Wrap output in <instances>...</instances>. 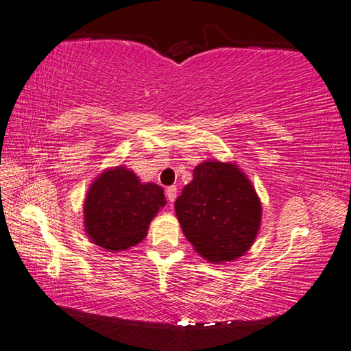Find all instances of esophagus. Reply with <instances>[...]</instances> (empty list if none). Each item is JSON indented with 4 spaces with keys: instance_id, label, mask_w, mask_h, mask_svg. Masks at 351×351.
I'll use <instances>...</instances> for the list:
<instances>
[{
    "instance_id": "1",
    "label": "esophagus",
    "mask_w": 351,
    "mask_h": 351,
    "mask_svg": "<svg viewBox=\"0 0 351 351\" xmlns=\"http://www.w3.org/2000/svg\"><path fill=\"white\" fill-rule=\"evenodd\" d=\"M176 193H178L176 185H170V187H167V189H166V196H167V199H169L170 205L175 202V199H176Z\"/></svg>"
}]
</instances>
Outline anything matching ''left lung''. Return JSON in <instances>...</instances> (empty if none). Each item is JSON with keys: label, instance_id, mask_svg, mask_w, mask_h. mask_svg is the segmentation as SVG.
<instances>
[{"label": "left lung", "instance_id": "left-lung-1", "mask_svg": "<svg viewBox=\"0 0 351 351\" xmlns=\"http://www.w3.org/2000/svg\"><path fill=\"white\" fill-rule=\"evenodd\" d=\"M175 210L187 240L213 263L240 258L261 223V202L247 178L217 161L199 164Z\"/></svg>", "mask_w": 351, "mask_h": 351}]
</instances>
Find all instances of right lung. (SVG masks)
<instances>
[{
	"label": "right lung",
	"instance_id": "right-lung-1",
	"mask_svg": "<svg viewBox=\"0 0 351 351\" xmlns=\"http://www.w3.org/2000/svg\"><path fill=\"white\" fill-rule=\"evenodd\" d=\"M164 204L160 185L141 184L125 167L108 170L87 193L86 232L96 245L110 252L132 247L146 237L149 223Z\"/></svg>",
	"mask_w": 351,
	"mask_h": 351
}]
</instances>
